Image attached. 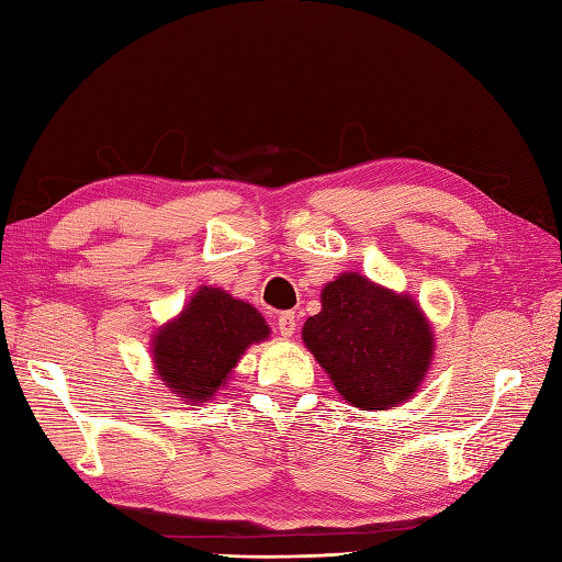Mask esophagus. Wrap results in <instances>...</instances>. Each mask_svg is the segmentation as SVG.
Masks as SVG:
<instances>
[{"instance_id": "obj_1", "label": "esophagus", "mask_w": 562, "mask_h": 562, "mask_svg": "<svg viewBox=\"0 0 562 562\" xmlns=\"http://www.w3.org/2000/svg\"><path fill=\"white\" fill-rule=\"evenodd\" d=\"M295 326H297L295 312H281L277 317V328L283 338H291L295 334Z\"/></svg>"}]
</instances>
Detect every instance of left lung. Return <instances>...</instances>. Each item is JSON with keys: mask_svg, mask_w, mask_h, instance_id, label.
<instances>
[{"mask_svg": "<svg viewBox=\"0 0 562 562\" xmlns=\"http://www.w3.org/2000/svg\"><path fill=\"white\" fill-rule=\"evenodd\" d=\"M303 340L355 407L389 409L407 401L431 362L434 338L415 300L360 273H344L322 291V312Z\"/></svg>", "mask_w": 562, "mask_h": 562, "instance_id": "8db88e82", "label": "left lung"}]
</instances>
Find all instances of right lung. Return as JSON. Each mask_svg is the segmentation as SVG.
<instances>
[{
	"label": "right lung",
	"instance_id": "1",
	"mask_svg": "<svg viewBox=\"0 0 562 562\" xmlns=\"http://www.w3.org/2000/svg\"><path fill=\"white\" fill-rule=\"evenodd\" d=\"M269 336L252 305L218 289H200L181 317L155 338V367L178 398L210 401L240 360L243 350Z\"/></svg>",
	"mask_w": 562,
	"mask_h": 562
}]
</instances>
